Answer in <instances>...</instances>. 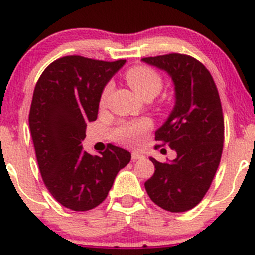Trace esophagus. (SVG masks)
Segmentation results:
<instances>
[{
	"mask_svg": "<svg viewBox=\"0 0 255 255\" xmlns=\"http://www.w3.org/2000/svg\"><path fill=\"white\" fill-rule=\"evenodd\" d=\"M131 157H132V160H134V161H136V160L144 159V155L140 154V152H137V151H132Z\"/></svg>",
	"mask_w": 255,
	"mask_h": 255,
	"instance_id": "esophagus-1",
	"label": "esophagus"
}]
</instances>
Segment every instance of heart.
<instances>
[{"mask_svg":"<svg viewBox=\"0 0 255 255\" xmlns=\"http://www.w3.org/2000/svg\"><path fill=\"white\" fill-rule=\"evenodd\" d=\"M126 81L129 82L135 93L140 96L156 95L162 87V79L154 69L144 65L134 66L126 71ZM111 91V84L105 85L101 91L100 104L103 105L108 99ZM151 128V123L147 119H139V120L124 121L114 130V139L118 142L124 145H135L140 144L144 139L145 134Z\"/></svg>","mask_w":255,"mask_h":255,"instance_id":"heart-1","label":"heart"}]
</instances>
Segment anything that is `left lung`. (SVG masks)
<instances>
[{
    "label": "left lung",
    "instance_id": "8db88e82",
    "mask_svg": "<svg viewBox=\"0 0 255 255\" xmlns=\"http://www.w3.org/2000/svg\"><path fill=\"white\" fill-rule=\"evenodd\" d=\"M142 61L165 71L175 90V105L155 140L175 150L176 157L168 162L150 157L155 173L145 189L160 208L183 213L202 202L219 166L224 142L219 94L210 72L194 57L169 53Z\"/></svg>",
    "mask_w": 255,
    "mask_h": 255
}]
</instances>
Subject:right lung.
<instances>
[{
    "label": "right lung",
    "instance_id": "1",
    "mask_svg": "<svg viewBox=\"0 0 255 255\" xmlns=\"http://www.w3.org/2000/svg\"><path fill=\"white\" fill-rule=\"evenodd\" d=\"M125 60L65 56L41 74L31 103V136L46 188L65 208L94 209L104 202L131 154L115 145L100 155L82 150L86 125L98 118L101 91Z\"/></svg>",
    "mask_w": 255,
    "mask_h": 255
}]
</instances>
